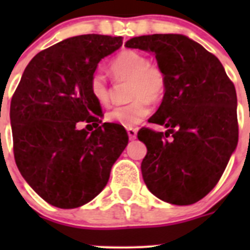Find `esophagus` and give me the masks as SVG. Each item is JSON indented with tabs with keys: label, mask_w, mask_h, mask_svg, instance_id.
I'll use <instances>...</instances> for the list:
<instances>
[{
	"label": "esophagus",
	"mask_w": 250,
	"mask_h": 250,
	"mask_svg": "<svg viewBox=\"0 0 250 250\" xmlns=\"http://www.w3.org/2000/svg\"><path fill=\"white\" fill-rule=\"evenodd\" d=\"M126 131H127V135H129V138L131 139V140L136 139V136H138V130L134 129V127H129Z\"/></svg>",
	"instance_id": "obj_1"
}]
</instances>
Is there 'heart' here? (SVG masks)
Instances as JSON below:
<instances>
[{
  "label": "heart",
  "instance_id": "heart-1",
  "mask_svg": "<svg viewBox=\"0 0 250 250\" xmlns=\"http://www.w3.org/2000/svg\"><path fill=\"white\" fill-rule=\"evenodd\" d=\"M110 72L118 83H129L127 105L116 106L106 119L125 127H132L144 120L150 112V104H158L167 91V76L147 57L134 50H125L110 62ZM90 92L101 105L110 100V87L103 72L96 71L90 79Z\"/></svg>",
  "mask_w": 250,
  "mask_h": 250
}]
</instances>
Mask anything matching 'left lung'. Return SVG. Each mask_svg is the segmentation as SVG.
<instances>
[{
  "label": "left lung",
  "mask_w": 250,
  "mask_h": 250,
  "mask_svg": "<svg viewBox=\"0 0 250 250\" xmlns=\"http://www.w3.org/2000/svg\"><path fill=\"white\" fill-rule=\"evenodd\" d=\"M150 51L167 76V91L141 129L147 152L141 174L156 198L175 205L199 202L219 182L238 144L237 92L220 61L184 35L155 34L126 41Z\"/></svg>",
  "instance_id": "left-lung-1"
}]
</instances>
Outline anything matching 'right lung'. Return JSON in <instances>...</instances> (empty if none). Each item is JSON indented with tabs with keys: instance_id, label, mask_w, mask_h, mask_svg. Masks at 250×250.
I'll return each instance as SVG.
<instances>
[{
	"instance_id": "right-lung-1",
	"label": "right lung",
	"mask_w": 250,
	"mask_h": 250,
	"mask_svg": "<svg viewBox=\"0 0 250 250\" xmlns=\"http://www.w3.org/2000/svg\"><path fill=\"white\" fill-rule=\"evenodd\" d=\"M121 37L81 35L41 51L25 68L11 100L13 154L20 173L43 200L61 209L100 194L129 136L101 123L90 79ZM80 121L94 130L77 129Z\"/></svg>"
}]
</instances>
